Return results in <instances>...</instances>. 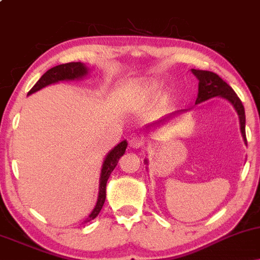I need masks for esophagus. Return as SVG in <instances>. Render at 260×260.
Wrapping results in <instances>:
<instances>
[{"label": "esophagus", "instance_id": "esophagus-1", "mask_svg": "<svg viewBox=\"0 0 260 260\" xmlns=\"http://www.w3.org/2000/svg\"><path fill=\"white\" fill-rule=\"evenodd\" d=\"M143 140L139 138V137H133L132 139L129 140V147L132 149H139L142 148Z\"/></svg>", "mask_w": 260, "mask_h": 260}]
</instances>
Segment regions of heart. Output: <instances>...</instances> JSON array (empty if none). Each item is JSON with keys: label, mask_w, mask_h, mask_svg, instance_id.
I'll list each match as a JSON object with an SVG mask.
<instances>
[{"label": "heart", "mask_w": 260, "mask_h": 260, "mask_svg": "<svg viewBox=\"0 0 260 260\" xmlns=\"http://www.w3.org/2000/svg\"><path fill=\"white\" fill-rule=\"evenodd\" d=\"M161 85L155 80H138L128 83L122 90V100L131 109L149 105L160 95Z\"/></svg>", "instance_id": "heart-1"}]
</instances>
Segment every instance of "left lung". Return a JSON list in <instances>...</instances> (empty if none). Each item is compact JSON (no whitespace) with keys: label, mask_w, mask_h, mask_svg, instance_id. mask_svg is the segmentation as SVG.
I'll list each match as a JSON object with an SVG mask.
<instances>
[{"label":"left lung","mask_w":260,"mask_h":260,"mask_svg":"<svg viewBox=\"0 0 260 260\" xmlns=\"http://www.w3.org/2000/svg\"><path fill=\"white\" fill-rule=\"evenodd\" d=\"M192 73L197 77V79L199 80L198 83V96H197L196 104H201L203 101H207L211 98L220 96L222 99L228 100L234 109L236 110L238 115V120H240V129L241 134H242V138L244 140V144L247 145V138H246V113H244V107L241 103L240 98L237 96V94L234 91V89L230 86L228 83L223 82V80L217 76L216 73L209 72V71H199V70H190ZM187 110H178V111H175L170 113L169 116H166L165 118L160 120L156 123L150 124V126L147 127V131H149L151 127L155 129L156 127H160L161 124H164L165 122H168L172 118L176 117L177 115H181V113L186 112ZM144 162L148 165V160L145 159Z\"/></svg>","instance_id":"obj_1"}]
</instances>
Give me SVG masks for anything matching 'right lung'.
Here are the masks:
<instances>
[{
    "mask_svg": "<svg viewBox=\"0 0 260 260\" xmlns=\"http://www.w3.org/2000/svg\"><path fill=\"white\" fill-rule=\"evenodd\" d=\"M89 68L86 67L82 62H70V63L64 64H58L56 67H52L51 70L47 71L46 73L43 74L40 79L38 80L37 84H35L30 89V91L28 92V95L34 94L40 90V89L45 88L47 85L56 84L58 82H68V80H79L83 79L89 74ZM128 143L127 140H122L121 143H118L115 148L106 155V157L104 159L103 166H101V172H100V180H99V196H98L95 208L92 209V211L89 214V216L83 221L82 223H86L91 220H94L95 217L99 215L100 210L103 209L104 203L106 199V183L109 180L111 172L115 170L117 166L118 160L121 159L122 155L126 151Z\"/></svg>",
    "mask_w": 260,
    "mask_h": 260,
    "instance_id": "add662e5",
    "label": "right lung"
}]
</instances>
